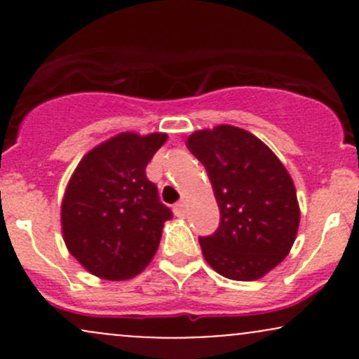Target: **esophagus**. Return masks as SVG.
Wrapping results in <instances>:
<instances>
[{
  "label": "esophagus",
  "instance_id": "esophagus-1",
  "mask_svg": "<svg viewBox=\"0 0 359 359\" xmlns=\"http://www.w3.org/2000/svg\"><path fill=\"white\" fill-rule=\"evenodd\" d=\"M185 209H187V205H185V203L182 201V203H177L174 205V212L177 217H184L185 216Z\"/></svg>",
  "mask_w": 359,
  "mask_h": 359
}]
</instances>
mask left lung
<instances>
[{
  "mask_svg": "<svg viewBox=\"0 0 359 359\" xmlns=\"http://www.w3.org/2000/svg\"><path fill=\"white\" fill-rule=\"evenodd\" d=\"M187 148L208 170L221 211L217 231L199 238L205 262L226 278L265 277L297 238L300 208L285 165L262 140L233 125L194 131Z\"/></svg>",
  "mask_w": 359,
  "mask_h": 359,
  "instance_id": "obj_1",
  "label": "left lung"
}]
</instances>
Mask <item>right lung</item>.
I'll list each match as a JSON object with an SVG mask.
<instances>
[{
    "label": "right lung",
    "instance_id": "1",
    "mask_svg": "<svg viewBox=\"0 0 359 359\" xmlns=\"http://www.w3.org/2000/svg\"><path fill=\"white\" fill-rule=\"evenodd\" d=\"M165 133L125 131L82 156L60 205L69 253L102 280L137 277L155 257L172 211L147 179L151 156Z\"/></svg>",
    "mask_w": 359,
    "mask_h": 359
}]
</instances>
